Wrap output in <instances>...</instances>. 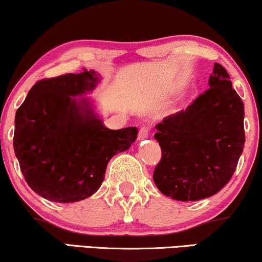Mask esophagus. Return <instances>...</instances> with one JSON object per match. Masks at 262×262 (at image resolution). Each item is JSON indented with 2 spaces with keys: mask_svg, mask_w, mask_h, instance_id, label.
I'll list each match as a JSON object with an SVG mask.
<instances>
[{
  "mask_svg": "<svg viewBox=\"0 0 262 262\" xmlns=\"http://www.w3.org/2000/svg\"><path fill=\"white\" fill-rule=\"evenodd\" d=\"M148 133H149V127L148 126H142L141 129L139 130V140H145L148 138Z\"/></svg>",
  "mask_w": 262,
  "mask_h": 262,
  "instance_id": "obj_1",
  "label": "esophagus"
}]
</instances>
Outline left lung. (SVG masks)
<instances>
[{
  "label": "left lung",
  "instance_id": "8db88e82",
  "mask_svg": "<svg viewBox=\"0 0 262 262\" xmlns=\"http://www.w3.org/2000/svg\"><path fill=\"white\" fill-rule=\"evenodd\" d=\"M245 106L219 62L209 89L186 110L158 123L161 160L153 179L165 196L194 202L219 192L233 177L245 147Z\"/></svg>",
  "mask_w": 262,
  "mask_h": 262
}]
</instances>
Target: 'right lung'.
I'll return each instance as SVG.
<instances>
[{
	"label": "right lung",
	"instance_id": "right-lung-1",
	"mask_svg": "<svg viewBox=\"0 0 262 262\" xmlns=\"http://www.w3.org/2000/svg\"><path fill=\"white\" fill-rule=\"evenodd\" d=\"M94 70L35 83L17 109L14 152L28 186L45 200L75 203L93 196L106 165L129 149L135 127L109 129L88 97L101 83Z\"/></svg>",
	"mask_w": 262,
	"mask_h": 262
}]
</instances>
